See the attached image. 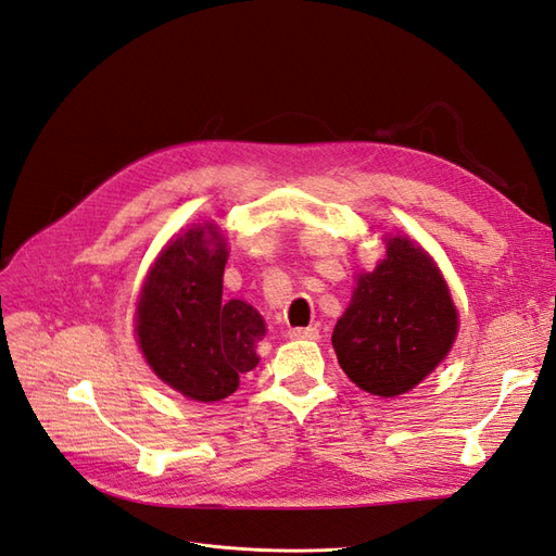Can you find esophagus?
<instances>
[{
    "label": "esophagus",
    "instance_id": "obj_1",
    "mask_svg": "<svg viewBox=\"0 0 556 556\" xmlns=\"http://www.w3.org/2000/svg\"><path fill=\"white\" fill-rule=\"evenodd\" d=\"M292 339H306V341H317L319 339V329L317 327H294L290 329Z\"/></svg>",
    "mask_w": 556,
    "mask_h": 556
}]
</instances>
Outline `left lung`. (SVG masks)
Returning <instances> with one entry per match:
<instances>
[{"label":"left lung","instance_id":"1","mask_svg":"<svg viewBox=\"0 0 556 556\" xmlns=\"http://www.w3.org/2000/svg\"><path fill=\"white\" fill-rule=\"evenodd\" d=\"M454 333L457 311L439 266L413 241L394 237L376 271L359 276L331 343L345 376L387 399L425 380Z\"/></svg>","mask_w":556,"mask_h":556}]
</instances>
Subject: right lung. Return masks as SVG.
<instances>
[{
	"label": "right lung",
	"instance_id": "obj_1",
	"mask_svg": "<svg viewBox=\"0 0 556 556\" xmlns=\"http://www.w3.org/2000/svg\"><path fill=\"white\" fill-rule=\"evenodd\" d=\"M225 264L227 243L213 225L188 229L162 250L137 306L146 362L192 401L233 394L260 364L264 319L245 301L223 299Z\"/></svg>",
	"mask_w": 556,
	"mask_h": 556
}]
</instances>
